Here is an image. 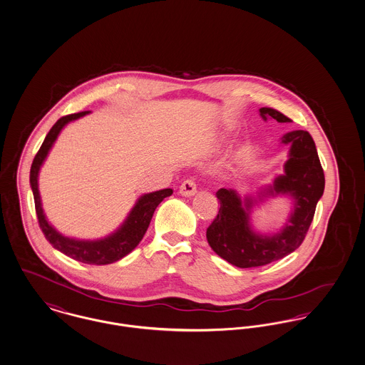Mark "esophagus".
I'll return each mask as SVG.
<instances>
[{
    "mask_svg": "<svg viewBox=\"0 0 365 365\" xmlns=\"http://www.w3.org/2000/svg\"><path fill=\"white\" fill-rule=\"evenodd\" d=\"M180 193L182 196H193L196 193V182L192 178H187L181 185H180Z\"/></svg>",
    "mask_w": 365,
    "mask_h": 365,
    "instance_id": "1",
    "label": "esophagus"
}]
</instances>
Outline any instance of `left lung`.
<instances>
[{
  "instance_id": "8db88e82",
  "label": "left lung",
  "mask_w": 365,
  "mask_h": 365,
  "mask_svg": "<svg viewBox=\"0 0 365 365\" xmlns=\"http://www.w3.org/2000/svg\"><path fill=\"white\" fill-rule=\"evenodd\" d=\"M259 113L265 120L267 116L277 122L291 120L274 108L262 107ZM282 143L291 144L284 165L286 173L274 180L268 192L291 195L295 205L280 233L261 236L251 230V199H246V209H243L239 195L233 190L221 188L215 193L220 210L206 232L207 242L215 254L237 268L264 267L298 249L313 221L317 202L323 196L326 178L312 135L307 130H294L283 135Z\"/></svg>"
}]
</instances>
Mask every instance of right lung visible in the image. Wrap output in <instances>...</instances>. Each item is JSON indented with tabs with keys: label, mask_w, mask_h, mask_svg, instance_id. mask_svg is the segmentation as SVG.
<instances>
[{
	"label": "right lung",
	"mask_w": 365,
	"mask_h": 365,
	"mask_svg": "<svg viewBox=\"0 0 365 365\" xmlns=\"http://www.w3.org/2000/svg\"><path fill=\"white\" fill-rule=\"evenodd\" d=\"M89 114V111H82L78 114H71V115L61 116L58 122L52 126L49 133L45 137L38 153L36 155L31 170H30V184L31 190L34 195V203H36V212L38 218L39 228L43 232L45 239L58 251L63 254L71 257L73 259H77L79 262L83 264H91V265H107L116 262L118 259L123 258L128 255L130 251L137 247V245L141 242L143 236L148 230V225L151 222V218L154 215V211L158 205L168 196L173 193V190L166 188L162 191L153 192L141 196L138 202L135 203L133 210L130 211L129 217L123 222V225L113 233L111 236L101 239V240H95V242H85V240H76L70 237H64L60 235L56 230H53L42 211L41 206V199H39L38 192V172L42 162L45 160L46 155L49 153L51 147L53 145L56 137H58L60 130L66 123L70 120L78 119L81 116Z\"/></svg>",
	"instance_id": "1"
}]
</instances>
